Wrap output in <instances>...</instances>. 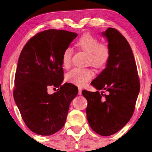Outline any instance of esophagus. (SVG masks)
<instances>
[{
	"instance_id": "34e87169",
	"label": "esophagus",
	"mask_w": 152,
	"mask_h": 152,
	"mask_svg": "<svg viewBox=\"0 0 152 152\" xmlns=\"http://www.w3.org/2000/svg\"><path fill=\"white\" fill-rule=\"evenodd\" d=\"M82 88H79V93H78V94L80 95H82Z\"/></svg>"
}]
</instances>
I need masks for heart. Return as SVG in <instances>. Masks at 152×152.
Returning <instances> with one entry per match:
<instances>
[{"label": "heart", "instance_id": "1", "mask_svg": "<svg viewBox=\"0 0 152 152\" xmlns=\"http://www.w3.org/2000/svg\"><path fill=\"white\" fill-rule=\"evenodd\" d=\"M75 45L80 50L87 53V64L93 67L101 68L109 61L111 51L104 43L90 33L82 34L76 41ZM72 49L66 48L62 53L61 65L64 68L68 69L72 64ZM94 77V72L89 68H74L68 72L66 80L68 82L78 86H84L88 81Z\"/></svg>", "mask_w": 152, "mask_h": 152}]
</instances>
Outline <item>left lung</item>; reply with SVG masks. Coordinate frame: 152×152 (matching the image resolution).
Returning a JSON list of instances; mask_svg holds the SVG:
<instances>
[{"label": "left lung", "instance_id": "8db88e82", "mask_svg": "<svg viewBox=\"0 0 152 152\" xmlns=\"http://www.w3.org/2000/svg\"><path fill=\"white\" fill-rule=\"evenodd\" d=\"M102 35L109 42L110 60L91 82L97 91L82 93L88 102L89 125L97 134L109 136L121 129L132 117L140 84L134 54L126 39L112 28Z\"/></svg>", "mask_w": 152, "mask_h": 152}]
</instances>
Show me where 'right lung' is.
<instances>
[{"label":"right lung","instance_id":"add662e5","mask_svg":"<svg viewBox=\"0 0 152 152\" xmlns=\"http://www.w3.org/2000/svg\"><path fill=\"white\" fill-rule=\"evenodd\" d=\"M77 36L66 30L43 31L32 37L20 54L14 101L26 126L41 136H50L63 127L70 104L78 93L75 85H61L62 53ZM50 86L58 88V91L49 95Z\"/></svg>","mask_w":152,"mask_h":152}]
</instances>
